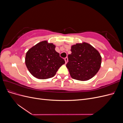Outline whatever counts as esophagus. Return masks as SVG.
<instances>
[{"mask_svg":"<svg viewBox=\"0 0 123 123\" xmlns=\"http://www.w3.org/2000/svg\"><path fill=\"white\" fill-rule=\"evenodd\" d=\"M65 61L66 64H67V62H68V57L65 58Z\"/></svg>","mask_w":123,"mask_h":123,"instance_id":"obj_1","label":"esophagus"}]
</instances>
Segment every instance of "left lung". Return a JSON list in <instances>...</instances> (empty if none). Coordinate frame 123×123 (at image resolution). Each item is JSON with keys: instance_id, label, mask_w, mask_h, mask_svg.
Returning a JSON list of instances; mask_svg holds the SVG:
<instances>
[{"instance_id": "obj_1", "label": "left lung", "mask_w": 123, "mask_h": 123, "mask_svg": "<svg viewBox=\"0 0 123 123\" xmlns=\"http://www.w3.org/2000/svg\"><path fill=\"white\" fill-rule=\"evenodd\" d=\"M66 67L73 79L85 81L98 73L102 57L98 52L89 43H76L71 47Z\"/></svg>"}]
</instances>
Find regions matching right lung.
I'll return each mask as SVG.
<instances>
[{
	"instance_id": "obj_1",
	"label": "right lung",
	"mask_w": 123,
	"mask_h": 123,
	"mask_svg": "<svg viewBox=\"0 0 123 123\" xmlns=\"http://www.w3.org/2000/svg\"><path fill=\"white\" fill-rule=\"evenodd\" d=\"M53 43L43 41L36 44L26 53L25 62L29 72L38 79L53 77L65 62L55 50Z\"/></svg>"
}]
</instances>
